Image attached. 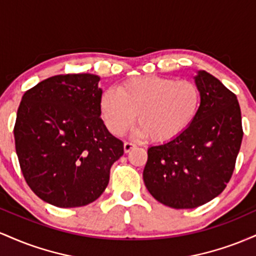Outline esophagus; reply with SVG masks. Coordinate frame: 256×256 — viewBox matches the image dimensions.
Masks as SVG:
<instances>
[{
	"label": "esophagus",
	"instance_id": "34e87169",
	"mask_svg": "<svg viewBox=\"0 0 256 256\" xmlns=\"http://www.w3.org/2000/svg\"><path fill=\"white\" fill-rule=\"evenodd\" d=\"M134 146H136V144H134V143H132V142H125L124 143V152H128L132 148H134Z\"/></svg>",
	"mask_w": 256,
	"mask_h": 256
}]
</instances>
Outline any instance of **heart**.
<instances>
[{"label": "heart", "instance_id": "b5f03b06", "mask_svg": "<svg viewBox=\"0 0 256 256\" xmlns=\"http://www.w3.org/2000/svg\"><path fill=\"white\" fill-rule=\"evenodd\" d=\"M201 106V90L194 82L146 76L131 78L107 90L100 110L112 134L120 136L137 119L136 134L165 142L179 136L195 120Z\"/></svg>", "mask_w": 256, "mask_h": 256}]
</instances>
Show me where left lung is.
Returning a JSON list of instances; mask_svg holds the SVG:
<instances>
[{
    "label": "left lung",
    "mask_w": 256,
    "mask_h": 256,
    "mask_svg": "<svg viewBox=\"0 0 256 256\" xmlns=\"http://www.w3.org/2000/svg\"><path fill=\"white\" fill-rule=\"evenodd\" d=\"M201 106L189 128L148 149L143 180L152 196L176 210L196 208L222 192L243 138L236 95L219 79L198 71Z\"/></svg>",
    "instance_id": "1"
}]
</instances>
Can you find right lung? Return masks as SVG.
Wrapping results in <instances>:
<instances>
[{"label":"right lung","mask_w":256,"mask_h":256,"mask_svg":"<svg viewBox=\"0 0 256 256\" xmlns=\"http://www.w3.org/2000/svg\"><path fill=\"white\" fill-rule=\"evenodd\" d=\"M100 77L58 74L22 96L14 126L16 150L28 186L60 208L86 206L110 182L124 144L101 119Z\"/></svg>","instance_id":"obj_1"}]
</instances>
